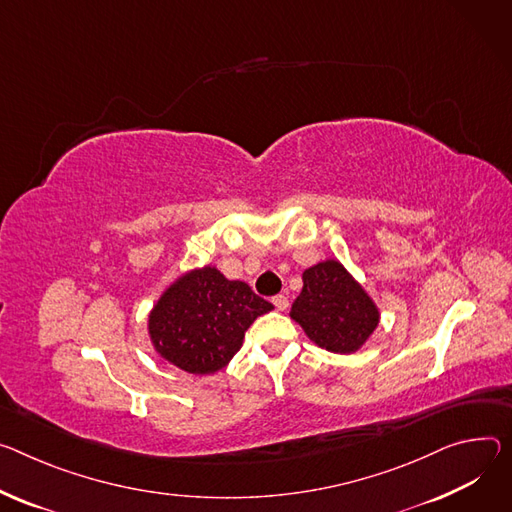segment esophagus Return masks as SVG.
Listing matches in <instances>:
<instances>
[{"instance_id":"1","label":"esophagus","mask_w":512,"mask_h":512,"mask_svg":"<svg viewBox=\"0 0 512 512\" xmlns=\"http://www.w3.org/2000/svg\"><path fill=\"white\" fill-rule=\"evenodd\" d=\"M271 302H273V306H275L277 310H286V308L290 306L288 298H286V296H282V294H280V296H273V298H271Z\"/></svg>"}]
</instances>
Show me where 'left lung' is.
Returning <instances> with one entry per match:
<instances>
[{
  "instance_id": "obj_1",
  "label": "left lung",
  "mask_w": 512,
  "mask_h": 512,
  "mask_svg": "<svg viewBox=\"0 0 512 512\" xmlns=\"http://www.w3.org/2000/svg\"><path fill=\"white\" fill-rule=\"evenodd\" d=\"M304 288L290 316L318 347L333 353H353L374 333L380 320L376 304L339 261L308 267Z\"/></svg>"
}]
</instances>
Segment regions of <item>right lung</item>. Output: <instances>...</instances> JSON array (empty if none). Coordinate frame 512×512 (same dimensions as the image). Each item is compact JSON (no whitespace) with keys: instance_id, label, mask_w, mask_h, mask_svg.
Returning <instances> with one entry per match:
<instances>
[{"instance_id":"1","label":"right lung","mask_w":512,"mask_h":512,"mask_svg":"<svg viewBox=\"0 0 512 512\" xmlns=\"http://www.w3.org/2000/svg\"><path fill=\"white\" fill-rule=\"evenodd\" d=\"M273 306L245 282H230L204 267L185 273L161 296L149 316L157 353L188 374L222 369L243 345L253 320Z\"/></svg>"}]
</instances>
